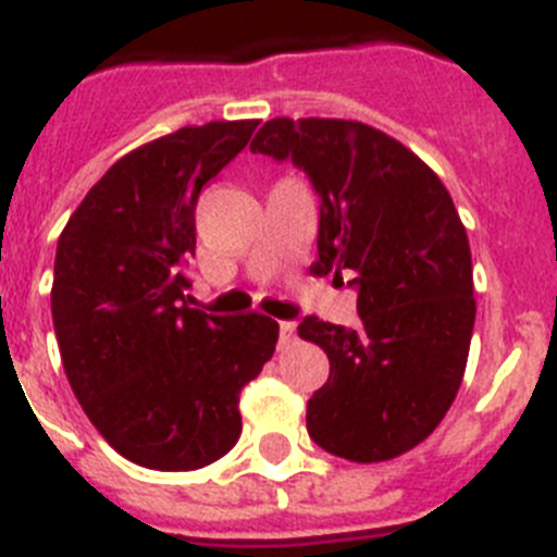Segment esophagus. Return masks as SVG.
Masks as SVG:
<instances>
[{"label": "esophagus", "mask_w": 557, "mask_h": 557, "mask_svg": "<svg viewBox=\"0 0 557 557\" xmlns=\"http://www.w3.org/2000/svg\"><path fill=\"white\" fill-rule=\"evenodd\" d=\"M298 339V332H295V323L293 321H284L282 326H278V346L282 348H289Z\"/></svg>", "instance_id": "obj_1"}]
</instances>
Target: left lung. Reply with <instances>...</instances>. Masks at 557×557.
I'll return each instance as SVG.
<instances>
[{"instance_id":"8db88e82","label":"left lung","mask_w":557,"mask_h":557,"mask_svg":"<svg viewBox=\"0 0 557 557\" xmlns=\"http://www.w3.org/2000/svg\"><path fill=\"white\" fill-rule=\"evenodd\" d=\"M250 150L289 159L321 195L314 275L359 289V326L304 318L329 382L307 405L309 437L351 462L416 449L460 391L476 301L471 248L449 189L410 147L357 120L264 122Z\"/></svg>"}]
</instances>
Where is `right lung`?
I'll return each instance as SVG.
<instances>
[{
    "label": "right lung",
    "mask_w": 557,
    "mask_h": 557,
    "mask_svg": "<svg viewBox=\"0 0 557 557\" xmlns=\"http://www.w3.org/2000/svg\"><path fill=\"white\" fill-rule=\"evenodd\" d=\"M259 120L186 125L122 156L61 231L52 321L83 412L113 449L195 471L234 449L239 391L275 351L268 314L191 309L195 206Z\"/></svg>",
    "instance_id": "1"
}]
</instances>
